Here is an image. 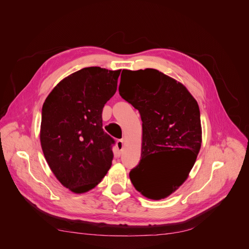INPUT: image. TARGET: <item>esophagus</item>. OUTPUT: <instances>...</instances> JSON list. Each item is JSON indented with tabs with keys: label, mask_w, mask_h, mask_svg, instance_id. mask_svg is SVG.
I'll return each mask as SVG.
<instances>
[{
	"label": "esophagus",
	"mask_w": 249,
	"mask_h": 249,
	"mask_svg": "<svg viewBox=\"0 0 249 249\" xmlns=\"http://www.w3.org/2000/svg\"><path fill=\"white\" fill-rule=\"evenodd\" d=\"M123 139H119L117 142H116V148H117V153L120 154L121 151H122V148H123Z\"/></svg>",
	"instance_id": "34e87169"
}]
</instances>
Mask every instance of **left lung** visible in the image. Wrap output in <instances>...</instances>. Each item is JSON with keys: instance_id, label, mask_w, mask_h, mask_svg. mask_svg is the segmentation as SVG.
Instances as JSON below:
<instances>
[{"instance_id": "1", "label": "left lung", "mask_w": 249, "mask_h": 249, "mask_svg": "<svg viewBox=\"0 0 249 249\" xmlns=\"http://www.w3.org/2000/svg\"><path fill=\"white\" fill-rule=\"evenodd\" d=\"M127 87L120 96L138 110L142 121L139 163L129 173L134 188L160 200L188 178L202 143L199 105L186 87L153 70L121 73Z\"/></svg>"}]
</instances>
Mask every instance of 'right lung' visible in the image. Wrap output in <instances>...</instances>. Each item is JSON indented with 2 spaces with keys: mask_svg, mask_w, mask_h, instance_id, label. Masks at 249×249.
Masks as SVG:
<instances>
[{
  "mask_svg": "<svg viewBox=\"0 0 249 249\" xmlns=\"http://www.w3.org/2000/svg\"><path fill=\"white\" fill-rule=\"evenodd\" d=\"M120 72L99 67L77 71L52 89L42 106L45 160L73 193L95 188L112 165L115 140L104 131L102 113L116 93Z\"/></svg>",
  "mask_w": 249,
  "mask_h": 249,
  "instance_id": "obj_1",
  "label": "right lung"
}]
</instances>
